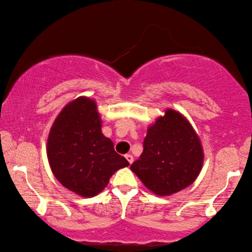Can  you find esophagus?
Masks as SVG:
<instances>
[{"mask_svg":"<svg viewBox=\"0 0 252 252\" xmlns=\"http://www.w3.org/2000/svg\"><path fill=\"white\" fill-rule=\"evenodd\" d=\"M126 159L127 160V162L131 164L132 162H133V157H132L131 155H126Z\"/></svg>","mask_w":252,"mask_h":252,"instance_id":"esophagus-1","label":"esophagus"}]
</instances>
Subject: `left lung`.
<instances>
[{
  "label": "left lung",
  "instance_id": "obj_1",
  "mask_svg": "<svg viewBox=\"0 0 252 252\" xmlns=\"http://www.w3.org/2000/svg\"><path fill=\"white\" fill-rule=\"evenodd\" d=\"M203 163L201 143L185 117L165 111L143 141V152L131 170L149 190L170 195L189 187L199 176Z\"/></svg>",
  "mask_w": 252,
  "mask_h": 252
}]
</instances>
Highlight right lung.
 <instances>
[{
	"instance_id": "1",
	"label": "right lung",
	"mask_w": 252,
	"mask_h": 252,
	"mask_svg": "<svg viewBox=\"0 0 252 252\" xmlns=\"http://www.w3.org/2000/svg\"><path fill=\"white\" fill-rule=\"evenodd\" d=\"M48 158L62 186L81 197H94L119 169L130 163L102 134L95 102L78 97L67 104L51 127Z\"/></svg>"
}]
</instances>
